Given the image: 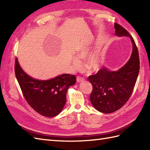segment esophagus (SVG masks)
<instances>
[{
    "label": "esophagus",
    "mask_w": 150,
    "mask_h": 150,
    "mask_svg": "<svg viewBox=\"0 0 150 150\" xmlns=\"http://www.w3.org/2000/svg\"><path fill=\"white\" fill-rule=\"evenodd\" d=\"M84 80H85V78L84 77H81V76H77V82H80L83 81Z\"/></svg>",
    "instance_id": "obj_1"
}]
</instances>
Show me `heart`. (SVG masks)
Masks as SVG:
<instances>
[{
	"mask_svg": "<svg viewBox=\"0 0 150 150\" xmlns=\"http://www.w3.org/2000/svg\"><path fill=\"white\" fill-rule=\"evenodd\" d=\"M91 47L88 45H85L80 47L76 52V57L73 59V64L75 68H80L82 64L81 60L79 59H84L86 57L89 53H90ZM87 66L88 69L90 70H98L100 68V61L98 59V56L97 53H94L90 58L88 59Z\"/></svg>",
	"mask_w": 150,
	"mask_h": 150,
	"instance_id": "b5f03b06",
	"label": "heart"
}]
</instances>
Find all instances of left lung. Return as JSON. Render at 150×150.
<instances>
[{
    "mask_svg": "<svg viewBox=\"0 0 150 150\" xmlns=\"http://www.w3.org/2000/svg\"><path fill=\"white\" fill-rule=\"evenodd\" d=\"M114 28L116 35L130 37L133 52L128 62L118 71H111L104 68L88 77L93 86L91 103L95 109L104 113L116 111L127 103L134 89L140 69L139 51L134 39L120 24L115 22Z\"/></svg>",
    "mask_w": 150,
    "mask_h": 150,
    "instance_id": "8db88e82",
    "label": "left lung"
}]
</instances>
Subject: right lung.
<instances>
[{"label": "right lung", "instance_id": "right-lung-1", "mask_svg": "<svg viewBox=\"0 0 150 150\" xmlns=\"http://www.w3.org/2000/svg\"><path fill=\"white\" fill-rule=\"evenodd\" d=\"M15 73L25 99L41 115L53 117L62 110L66 102L67 90L75 84L76 77L62 74L47 81L30 77L15 59Z\"/></svg>", "mask_w": 150, "mask_h": 150}]
</instances>
